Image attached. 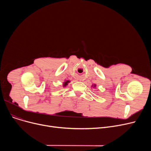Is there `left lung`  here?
<instances>
[{"mask_svg":"<svg viewBox=\"0 0 151 151\" xmlns=\"http://www.w3.org/2000/svg\"><path fill=\"white\" fill-rule=\"evenodd\" d=\"M92 86L93 87V88H96V84H93V85H92Z\"/></svg>","mask_w":151,"mask_h":151,"instance_id":"obj_1","label":"left lung"}]
</instances>
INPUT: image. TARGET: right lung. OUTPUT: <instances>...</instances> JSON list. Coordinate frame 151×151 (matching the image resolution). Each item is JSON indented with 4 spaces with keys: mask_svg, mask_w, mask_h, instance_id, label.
<instances>
[{
    "mask_svg": "<svg viewBox=\"0 0 151 151\" xmlns=\"http://www.w3.org/2000/svg\"><path fill=\"white\" fill-rule=\"evenodd\" d=\"M70 81L69 80H67V81H65L64 83H63V87H65V86L68 84V83H70Z\"/></svg>",
    "mask_w": 151,
    "mask_h": 151,
    "instance_id": "right-lung-1",
    "label": "right lung"
}]
</instances>
